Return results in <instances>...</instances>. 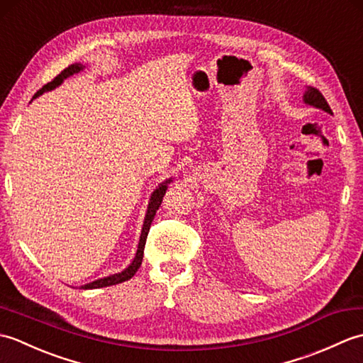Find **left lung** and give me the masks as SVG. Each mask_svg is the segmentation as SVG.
Here are the masks:
<instances>
[{"mask_svg":"<svg viewBox=\"0 0 363 363\" xmlns=\"http://www.w3.org/2000/svg\"><path fill=\"white\" fill-rule=\"evenodd\" d=\"M303 101H304V104H307V106L315 107V109L325 111V112L333 115V111H330V107H329L328 101L325 99V96H323L317 89L307 87L306 91H304V95H303Z\"/></svg>","mask_w":363,"mask_h":363,"instance_id":"obj_1","label":"left lung"}]
</instances>
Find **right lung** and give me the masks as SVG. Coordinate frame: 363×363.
<instances>
[{"label":"right lung","instance_id":"add662e5","mask_svg":"<svg viewBox=\"0 0 363 363\" xmlns=\"http://www.w3.org/2000/svg\"><path fill=\"white\" fill-rule=\"evenodd\" d=\"M84 68H86V65L82 64H73L68 68H65V70L62 73H59L56 78H54L51 82L46 84V86H43L40 90L37 91V94L34 95V98L43 95L45 91H51L56 87H59L60 84L64 82V79L70 78V76L76 74V73H81ZM33 98V99H34ZM173 181V177H168V179H165L164 182H160L159 186L154 189V191L150 196V203H148V209H146V215H145V220H143V226H142V234H140V240H138V246H137V252L135 256L133 259V262L123 269V272L120 273H115V274H111V276H106V277H101V279H96L94 282H89V284H84L81 285V289L84 290H90V289H101V287H109V285H115V284H121L125 281H129L130 277H133L137 269L140 268L142 265V260H143V250H145V243H146V237H148V233H150V228H151V223L154 220V217H156V212L160 207V203L162 199H164V195L165 191L168 189V184Z\"/></svg>","mask_w":363,"mask_h":363}]
</instances>
